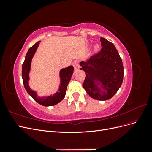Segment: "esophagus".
<instances>
[{
	"label": "esophagus",
	"instance_id": "obj_1",
	"mask_svg": "<svg viewBox=\"0 0 152 152\" xmlns=\"http://www.w3.org/2000/svg\"><path fill=\"white\" fill-rule=\"evenodd\" d=\"M73 66L74 67L75 70H79L80 68V65H79V62L78 61H75L73 63Z\"/></svg>",
	"mask_w": 152,
	"mask_h": 152
}]
</instances>
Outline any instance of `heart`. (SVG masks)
I'll return each instance as SVG.
<instances>
[{
  "mask_svg": "<svg viewBox=\"0 0 152 152\" xmlns=\"http://www.w3.org/2000/svg\"><path fill=\"white\" fill-rule=\"evenodd\" d=\"M98 49V45H96L95 48H94V50H97Z\"/></svg>",
  "mask_w": 152,
  "mask_h": 152,
  "instance_id": "heart-1",
  "label": "heart"
}]
</instances>
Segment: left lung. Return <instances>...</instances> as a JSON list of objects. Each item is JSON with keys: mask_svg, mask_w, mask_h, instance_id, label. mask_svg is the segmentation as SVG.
<instances>
[{"mask_svg": "<svg viewBox=\"0 0 152 152\" xmlns=\"http://www.w3.org/2000/svg\"><path fill=\"white\" fill-rule=\"evenodd\" d=\"M102 48L81 61L80 70L86 72L83 87L91 98L100 101L112 98L120 88L124 77L122 59L113 44L100 38Z\"/></svg>", "mask_w": 152, "mask_h": 152, "instance_id": "left-lung-1", "label": "left lung"}]
</instances>
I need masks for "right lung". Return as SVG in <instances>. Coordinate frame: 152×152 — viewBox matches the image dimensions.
I'll list each match as a JSON object with an SVG mask.
<instances>
[{
  "label": "right lung",
  "mask_w": 152,
  "mask_h": 152,
  "mask_svg": "<svg viewBox=\"0 0 152 152\" xmlns=\"http://www.w3.org/2000/svg\"><path fill=\"white\" fill-rule=\"evenodd\" d=\"M39 42L40 41L35 43L33 46L31 47L26 54L25 61L23 63L22 66V78L25 88L27 91V93L30 95L31 97L40 104L45 106V107H49V106H53L58 104L65 97L67 86L69 82H70L71 79L74 68H73L72 66H70L61 70V84L59 86V90L56 93L54 94L53 96H48V97H45V96L42 98L39 97L37 95L36 92L32 91L28 86V73L30 70L31 59L33 58L37 49L38 45H39Z\"/></svg>",
  "instance_id": "right-lung-1"
}]
</instances>
